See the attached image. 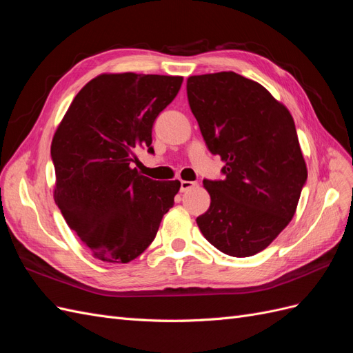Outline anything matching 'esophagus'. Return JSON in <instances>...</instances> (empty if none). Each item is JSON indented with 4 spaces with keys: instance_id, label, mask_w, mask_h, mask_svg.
I'll return each mask as SVG.
<instances>
[{
    "instance_id": "esophagus-1",
    "label": "esophagus",
    "mask_w": 353,
    "mask_h": 353,
    "mask_svg": "<svg viewBox=\"0 0 353 353\" xmlns=\"http://www.w3.org/2000/svg\"><path fill=\"white\" fill-rule=\"evenodd\" d=\"M196 185H197V183H194V181H181V191L184 193V191L193 188Z\"/></svg>"
}]
</instances>
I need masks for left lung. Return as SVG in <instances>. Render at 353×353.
Masks as SVG:
<instances>
[{"label": "left lung", "instance_id": "obj_1", "mask_svg": "<svg viewBox=\"0 0 353 353\" xmlns=\"http://www.w3.org/2000/svg\"><path fill=\"white\" fill-rule=\"evenodd\" d=\"M187 95L208 148L225 163V178L203 181L210 206L197 225L222 253L253 256L292 221L307 178L293 117L236 72L190 77Z\"/></svg>", "mask_w": 353, "mask_h": 353}]
</instances>
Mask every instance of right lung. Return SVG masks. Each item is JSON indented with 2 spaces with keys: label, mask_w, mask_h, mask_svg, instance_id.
Segmentation results:
<instances>
[{
  "label": "right lung",
  "mask_w": 353,
  "mask_h": 353,
  "mask_svg": "<svg viewBox=\"0 0 353 353\" xmlns=\"http://www.w3.org/2000/svg\"><path fill=\"white\" fill-rule=\"evenodd\" d=\"M183 77L101 73L77 94L52 137L54 200L95 259L128 263L154 240L181 183L141 175L135 150L153 153L152 128Z\"/></svg>",
  "instance_id": "obj_1"
}]
</instances>
